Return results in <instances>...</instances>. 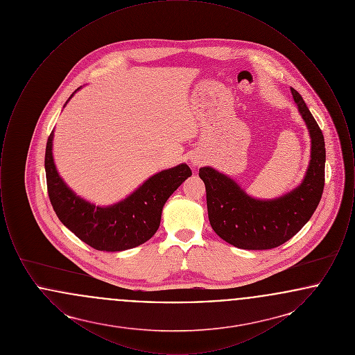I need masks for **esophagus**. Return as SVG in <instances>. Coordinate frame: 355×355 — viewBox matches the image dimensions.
Here are the masks:
<instances>
[{
    "label": "esophagus",
    "mask_w": 355,
    "mask_h": 355,
    "mask_svg": "<svg viewBox=\"0 0 355 355\" xmlns=\"http://www.w3.org/2000/svg\"><path fill=\"white\" fill-rule=\"evenodd\" d=\"M193 164H194V165H198V161H196V159H194V161H193Z\"/></svg>",
    "instance_id": "1"
}]
</instances>
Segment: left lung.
Returning <instances> with one entry per match:
<instances>
[{
    "instance_id": "obj_1",
    "label": "left lung",
    "mask_w": 355,
    "mask_h": 355,
    "mask_svg": "<svg viewBox=\"0 0 355 355\" xmlns=\"http://www.w3.org/2000/svg\"><path fill=\"white\" fill-rule=\"evenodd\" d=\"M293 98L311 137V159L304 182L281 198L259 201L249 197L233 180L211 168H201L207 214L213 230L230 245L246 250L278 248L295 236L311 218L324 186V139L302 96Z\"/></svg>"
}]
</instances>
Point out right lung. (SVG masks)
Masks as SVG:
<instances>
[{
	"label": "right lung",
	"instance_id": "right-lung-1",
	"mask_svg": "<svg viewBox=\"0 0 355 355\" xmlns=\"http://www.w3.org/2000/svg\"><path fill=\"white\" fill-rule=\"evenodd\" d=\"M51 139L53 132L45 152L46 185L51 206L69 230L96 250L122 252L149 241L159 227L164 205L191 175L186 164L162 170L126 200L109 207L94 206L77 197L60 178L53 162Z\"/></svg>",
	"mask_w": 355,
	"mask_h": 355
}]
</instances>
